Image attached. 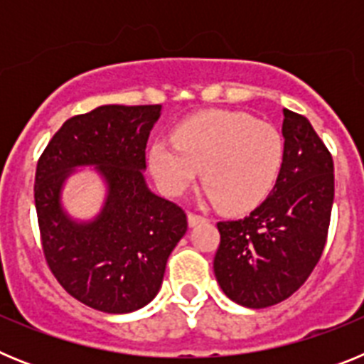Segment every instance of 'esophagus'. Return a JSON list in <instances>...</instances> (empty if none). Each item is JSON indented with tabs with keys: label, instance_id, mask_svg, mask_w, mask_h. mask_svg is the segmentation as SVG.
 Segmentation results:
<instances>
[{
	"label": "esophagus",
	"instance_id": "1",
	"mask_svg": "<svg viewBox=\"0 0 364 364\" xmlns=\"http://www.w3.org/2000/svg\"><path fill=\"white\" fill-rule=\"evenodd\" d=\"M188 222L189 226H197V224H200V222H205V217H202V215H197V213H188Z\"/></svg>",
	"mask_w": 364,
	"mask_h": 364
}]
</instances>
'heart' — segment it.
<instances>
[{
	"label": "heart",
	"instance_id": "obj_1",
	"mask_svg": "<svg viewBox=\"0 0 364 364\" xmlns=\"http://www.w3.org/2000/svg\"><path fill=\"white\" fill-rule=\"evenodd\" d=\"M173 142H154L149 166L167 195H182L202 169L205 198L218 210L240 213L268 197L284 160L275 125L246 112L208 111L178 125Z\"/></svg>",
	"mask_w": 364,
	"mask_h": 364
}]
</instances>
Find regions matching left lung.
I'll return each instance as SVG.
<instances>
[{
    "label": "left lung",
    "instance_id": "1",
    "mask_svg": "<svg viewBox=\"0 0 364 364\" xmlns=\"http://www.w3.org/2000/svg\"><path fill=\"white\" fill-rule=\"evenodd\" d=\"M284 160L259 208L218 222L213 269L222 291L246 308L290 297L319 262L333 204V160L308 118L282 111Z\"/></svg>",
    "mask_w": 364,
    "mask_h": 364
}]
</instances>
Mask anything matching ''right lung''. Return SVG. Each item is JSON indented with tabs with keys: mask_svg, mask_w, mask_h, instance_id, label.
<instances>
[{
	"mask_svg": "<svg viewBox=\"0 0 364 364\" xmlns=\"http://www.w3.org/2000/svg\"><path fill=\"white\" fill-rule=\"evenodd\" d=\"M160 112L162 105H100L69 118L38 160L34 202L47 264L67 294L105 314L149 304L188 231L184 210L154 195L144 176ZM78 166H92L106 184L91 221L70 218L61 202Z\"/></svg>",
	"mask_w": 364,
	"mask_h": 364,
	"instance_id": "right-lung-1",
	"label": "right lung"
}]
</instances>
